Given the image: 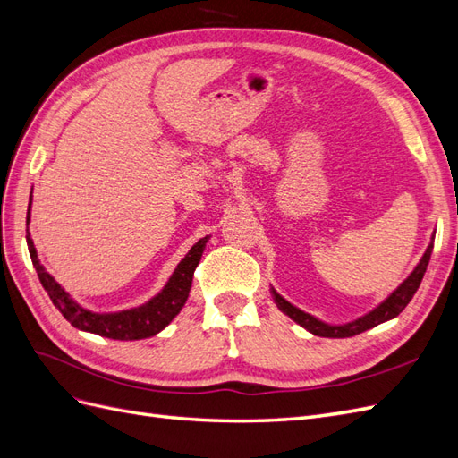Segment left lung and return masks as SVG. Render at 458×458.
I'll return each mask as SVG.
<instances>
[{
  "mask_svg": "<svg viewBox=\"0 0 458 458\" xmlns=\"http://www.w3.org/2000/svg\"><path fill=\"white\" fill-rule=\"evenodd\" d=\"M432 248H434V237H432V242H429V246L426 248L422 259L419 261V266L414 267V271L407 276V279L401 283L394 290V293L380 303L378 308H374L372 311H369L363 317L355 318V321H352V323H345V325L323 323V321H318V318H315L313 315L301 311L296 306H293L290 301H286L279 293H276L275 288H271V294H273L276 308H279L284 315L293 318V321H296L300 327L310 330L311 335L323 336V338H350V336H355V335H361V332H365L372 327H377L384 321H390V318L397 317L401 311L407 308V303L412 300L414 293H417L420 283H422V276L426 273L429 256H432Z\"/></svg>",
  "mask_w": 458,
  "mask_h": 458,
  "instance_id": "left-lung-1",
  "label": "left lung"
}]
</instances>
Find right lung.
I'll use <instances>...</instances> for the list:
<instances>
[{
    "instance_id": "obj_1",
    "label": "right lung",
    "mask_w": 458,
    "mask_h": 458,
    "mask_svg": "<svg viewBox=\"0 0 458 458\" xmlns=\"http://www.w3.org/2000/svg\"><path fill=\"white\" fill-rule=\"evenodd\" d=\"M30 204H32V197H30ZM29 221H30V206H29V212H26V225H29ZM208 239L210 237L200 239L195 246L191 248L187 256L179 261V266L172 273L170 281L165 283V286L155 298H150L147 303H143V306L116 311V313H93L86 308H81L80 303H76L71 296H68L66 290L44 269V266H41L38 259V252L30 239V233L26 229V244H29L32 263L39 276V283L46 288L53 306L63 313V317L72 327L86 332H93V335H99L105 338H113V340L150 338L158 335L162 328H165L172 323V318L182 311V308L185 306V301L189 298L192 275H195V269L202 258Z\"/></svg>"
}]
</instances>
